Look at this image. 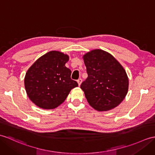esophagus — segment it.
Returning <instances> with one entry per match:
<instances>
[{"instance_id":"34e87169","label":"esophagus","mask_w":155,"mask_h":155,"mask_svg":"<svg viewBox=\"0 0 155 155\" xmlns=\"http://www.w3.org/2000/svg\"><path fill=\"white\" fill-rule=\"evenodd\" d=\"M82 82V80L81 78H79L78 80H77V82H78V86H81Z\"/></svg>"}]
</instances>
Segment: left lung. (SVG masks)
<instances>
[{
    "label": "left lung",
    "mask_w": 155,
    "mask_h": 155,
    "mask_svg": "<svg viewBox=\"0 0 155 155\" xmlns=\"http://www.w3.org/2000/svg\"><path fill=\"white\" fill-rule=\"evenodd\" d=\"M88 77L81 85L93 108L99 111L117 107L127 95L129 78L115 57L102 49H94L82 57Z\"/></svg>",
    "instance_id": "left-lung-1"
}]
</instances>
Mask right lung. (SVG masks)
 Segmentation results:
<instances>
[{"label": "right lung", "mask_w": 155, "mask_h": 155, "mask_svg": "<svg viewBox=\"0 0 155 155\" xmlns=\"http://www.w3.org/2000/svg\"><path fill=\"white\" fill-rule=\"evenodd\" d=\"M67 54L51 51L39 57L29 68L24 86L31 101L45 110L56 108L78 83L71 78V71L65 67Z\"/></svg>", "instance_id": "obj_1"}]
</instances>
